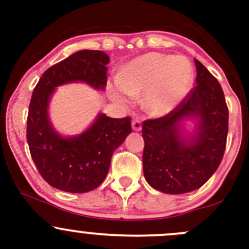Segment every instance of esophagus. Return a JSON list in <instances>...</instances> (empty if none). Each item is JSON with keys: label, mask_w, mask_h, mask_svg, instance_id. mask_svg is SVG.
Instances as JSON below:
<instances>
[{"label": "esophagus", "mask_w": 249, "mask_h": 249, "mask_svg": "<svg viewBox=\"0 0 249 249\" xmlns=\"http://www.w3.org/2000/svg\"><path fill=\"white\" fill-rule=\"evenodd\" d=\"M132 129H134L135 131H140V130L142 129V123H141L140 119L132 120Z\"/></svg>", "instance_id": "1"}]
</instances>
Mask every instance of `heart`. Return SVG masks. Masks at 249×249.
Listing matches in <instances>:
<instances>
[{"instance_id":"b5f03b06","label":"heart","mask_w":249,"mask_h":249,"mask_svg":"<svg viewBox=\"0 0 249 249\" xmlns=\"http://www.w3.org/2000/svg\"><path fill=\"white\" fill-rule=\"evenodd\" d=\"M193 84V69L183 56L149 53L123 69L114 84V97L127 105L144 94L143 106L153 115H164L179 105Z\"/></svg>"}]
</instances>
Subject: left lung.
Here are the masks:
<instances>
[{"instance_id": "obj_1", "label": "left lung", "mask_w": 249, "mask_h": 249, "mask_svg": "<svg viewBox=\"0 0 249 249\" xmlns=\"http://www.w3.org/2000/svg\"><path fill=\"white\" fill-rule=\"evenodd\" d=\"M196 85L164 117L142 124L143 173L154 189L185 194L199 189L219 166L227 147L229 110L219 82L195 59ZM199 119L188 142L180 134L184 117Z\"/></svg>"}]
</instances>
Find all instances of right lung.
<instances>
[{
    "label": "right lung",
    "instance_id": "obj_1",
    "mask_svg": "<svg viewBox=\"0 0 249 249\" xmlns=\"http://www.w3.org/2000/svg\"><path fill=\"white\" fill-rule=\"evenodd\" d=\"M108 55L101 50H79L42 74L32 92L26 139L37 170L48 184L69 193H87L99 187L108 173L113 152L131 132V118L100 114L79 136L65 139L48 120V104L59 85L84 82L105 89Z\"/></svg>",
    "mask_w": 249,
    "mask_h": 249
}]
</instances>
